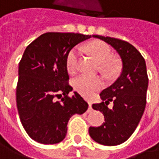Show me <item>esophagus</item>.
Wrapping results in <instances>:
<instances>
[{
  "instance_id": "34e87169",
  "label": "esophagus",
  "mask_w": 159,
  "mask_h": 159,
  "mask_svg": "<svg viewBox=\"0 0 159 159\" xmlns=\"http://www.w3.org/2000/svg\"><path fill=\"white\" fill-rule=\"evenodd\" d=\"M89 110L92 111V102H89Z\"/></svg>"
}]
</instances>
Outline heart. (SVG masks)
Returning <instances> with one entry per match:
<instances>
[{"label":"heart","mask_w":159,"mask_h":159,"mask_svg":"<svg viewBox=\"0 0 159 159\" xmlns=\"http://www.w3.org/2000/svg\"><path fill=\"white\" fill-rule=\"evenodd\" d=\"M89 49L93 57L99 63L102 64V67L108 72H112L115 70V66L110 62V59L111 57V50L107 44L101 41H95L89 47ZM80 55L81 49L80 48H72L67 55L66 66L68 71L71 74L75 73L79 69ZM73 85L76 91L80 95L89 97L94 95L97 91L103 88L104 80L101 77H93L82 74L77 77L73 80Z\"/></svg>","instance_id":"heart-1"}]
</instances>
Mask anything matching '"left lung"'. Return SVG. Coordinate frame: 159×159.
<instances>
[{
  "label": "left lung",
  "instance_id": "left-lung-1",
  "mask_svg": "<svg viewBox=\"0 0 159 159\" xmlns=\"http://www.w3.org/2000/svg\"><path fill=\"white\" fill-rule=\"evenodd\" d=\"M110 44L122 59L123 68L119 79L100 94L102 102L92 107L104 115L105 122L98 127H89L91 138L98 143L114 146L123 143L137 127L146 106L149 78L141 53L125 40L94 35ZM111 101V109L107 108Z\"/></svg>",
  "mask_w": 159,
  "mask_h": 159
}]
</instances>
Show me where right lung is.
I'll return each instance as SVG.
<instances>
[{
	"label": "right lung",
	"instance_id": "obj_1",
	"mask_svg": "<svg viewBox=\"0 0 159 159\" xmlns=\"http://www.w3.org/2000/svg\"><path fill=\"white\" fill-rule=\"evenodd\" d=\"M91 35L46 33L29 44L18 65L16 107L28 135L42 144L63 141L67 123L74 114H82L89 104L77 92L69 93L66 58L70 49ZM64 97L60 101L56 97Z\"/></svg>",
	"mask_w": 159,
	"mask_h": 159
}]
</instances>
